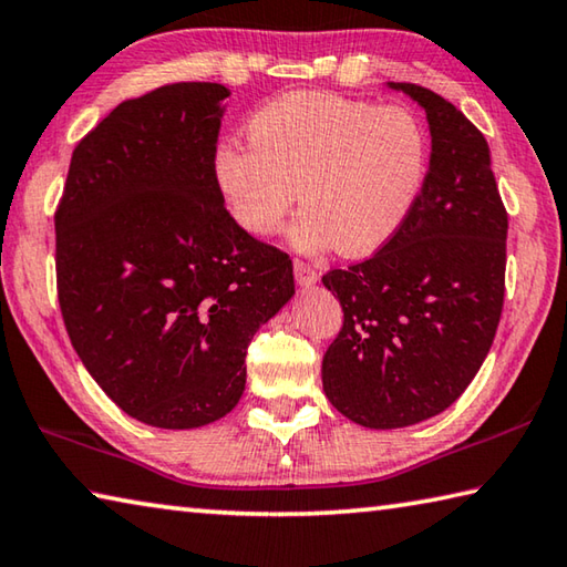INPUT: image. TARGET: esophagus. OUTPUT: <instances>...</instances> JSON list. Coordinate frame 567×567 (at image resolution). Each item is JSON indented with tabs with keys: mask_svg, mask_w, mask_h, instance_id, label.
Instances as JSON below:
<instances>
[{
	"mask_svg": "<svg viewBox=\"0 0 567 567\" xmlns=\"http://www.w3.org/2000/svg\"><path fill=\"white\" fill-rule=\"evenodd\" d=\"M295 280H297V285H300V287H312L319 280V272L315 270L312 265L295 260Z\"/></svg>",
	"mask_w": 567,
	"mask_h": 567,
	"instance_id": "obj_1",
	"label": "esophagus"
}]
</instances>
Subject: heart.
Masks as SVG:
<instances>
[{
  "mask_svg": "<svg viewBox=\"0 0 567 567\" xmlns=\"http://www.w3.org/2000/svg\"><path fill=\"white\" fill-rule=\"evenodd\" d=\"M250 143L223 141L213 183L233 223L270 238L300 198L287 243L315 255L337 245L367 255L399 233L429 168V138L414 113L324 91L270 101L248 123Z\"/></svg>",
  "mask_w": 567,
  "mask_h": 567,
  "instance_id": "heart-1",
  "label": "heart"
}]
</instances>
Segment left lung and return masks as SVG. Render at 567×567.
Wrapping results in <instances>:
<instances>
[{
    "label": "left lung",
    "mask_w": 567,
    "mask_h": 567,
    "mask_svg": "<svg viewBox=\"0 0 567 567\" xmlns=\"http://www.w3.org/2000/svg\"><path fill=\"white\" fill-rule=\"evenodd\" d=\"M424 109L429 173L382 250L322 282L344 324L322 359L332 406L367 429H404L466 391L496 337L508 215L483 133L434 91L386 84Z\"/></svg>",
    "instance_id": "obj_1"
}]
</instances>
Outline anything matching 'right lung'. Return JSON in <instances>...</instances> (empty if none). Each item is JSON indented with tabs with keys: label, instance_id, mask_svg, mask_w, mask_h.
Wrapping results in <instances>:
<instances>
[{
	"label": "right lung",
	"instance_id": "obj_1",
	"mask_svg": "<svg viewBox=\"0 0 567 567\" xmlns=\"http://www.w3.org/2000/svg\"><path fill=\"white\" fill-rule=\"evenodd\" d=\"M223 84L123 101L74 148L56 210L71 344L121 411L156 429L230 414L245 354L292 300V260L243 233L213 183Z\"/></svg>",
	"mask_w": 567,
	"mask_h": 567
}]
</instances>
